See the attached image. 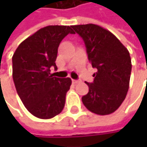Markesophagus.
<instances>
[{
	"label": "esophagus",
	"mask_w": 147,
	"mask_h": 147,
	"mask_svg": "<svg viewBox=\"0 0 147 147\" xmlns=\"http://www.w3.org/2000/svg\"><path fill=\"white\" fill-rule=\"evenodd\" d=\"M72 82H73L74 84H76V83L81 82V80H74V79H72Z\"/></svg>",
	"instance_id": "esophagus-1"
}]
</instances>
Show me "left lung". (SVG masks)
I'll return each mask as SVG.
<instances>
[{
  "label": "left lung",
  "mask_w": 147,
  "mask_h": 147,
  "mask_svg": "<svg viewBox=\"0 0 147 147\" xmlns=\"http://www.w3.org/2000/svg\"><path fill=\"white\" fill-rule=\"evenodd\" d=\"M71 27L84 41L88 60L97 69L94 82H86L89 90L82 96V103L95 114H111L122 105L129 90L132 69L129 53L111 32L99 25Z\"/></svg>",
  "instance_id": "left-lung-1"
}]
</instances>
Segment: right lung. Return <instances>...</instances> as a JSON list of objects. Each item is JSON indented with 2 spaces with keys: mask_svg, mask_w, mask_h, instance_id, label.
Returning a JSON list of instances; mask_svg holds the SVG:
<instances>
[{
  "mask_svg": "<svg viewBox=\"0 0 147 147\" xmlns=\"http://www.w3.org/2000/svg\"><path fill=\"white\" fill-rule=\"evenodd\" d=\"M68 34H75L71 26H46L22 42L13 53L17 93L26 109L38 118H52L64 109L71 79L53 76L50 68L57 69L58 47Z\"/></svg>",
  "mask_w": 147,
  "mask_h": 147,
  "instance_id": "add662e5",
  "label": "right lung"
}]
</instances>
